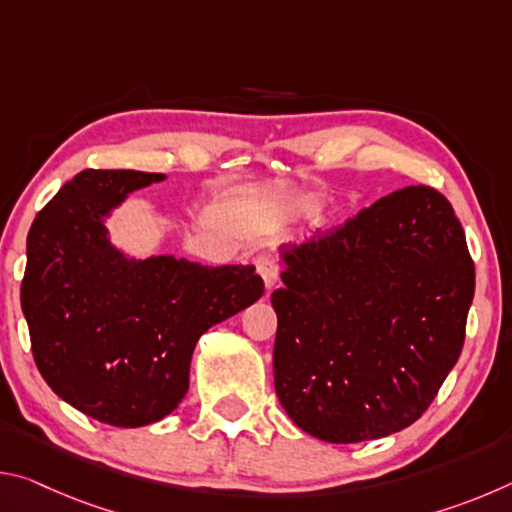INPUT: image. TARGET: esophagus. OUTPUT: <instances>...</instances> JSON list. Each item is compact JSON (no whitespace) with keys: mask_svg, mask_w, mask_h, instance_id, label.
I'll list each match as a JSON object with an SVG mask.
<instances>
[{"mask_svg":"<svg viewBox=\"0 0 512 512\" xmlns=\"http://www.w3.org/2000/svg\"><path fill=\"white\" fill-rule=\"evenodd\" d=\"M255 268H257L259 277H262V280H264L266 289H273L275 284H277V280H280V266H277L273 255L259 253L255 257Z\"/></svg>","mask_w":512,"mask_h":512,"instance_id":"34e87169","label":"esophagus"}]
</instances>
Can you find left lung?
I'll list each match as a JSON object with an SVG mask.
<instances>
[{
  "instance_id": "1",
  "label": "left lung",
  "mask_w": 512,
  "mask_h": 512,
  "mask_svg": "<svg viewBox=\"0 0 512 512\" xmlns=\"http://www.w3.org/2000/svg\"><path fill=\"white\" fill-rule=\"evenodd\" d=\"M275 393L325 443L409 427L461 357L474 262L447 198L411 185L280 248Z\"/></svg>"
}]
</instances>
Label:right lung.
<instances>
[{
    "instance_id": "add662e5",
    "label": "right lung",
    "mask_w": 512,
    "mask_h": 512,
    "mask_svg": "<svg viewBox=\"0 0 512 512\" xmlns=\"http://www.w3.org/2000/svg\"><path fill=\"white\" fill-rule=\"evenodd\" d=\"M160 180L85 169L27 237L20 300L40 375L60 400L112 427H144L176 409L196 341L264 293L255 266L135 259L110 244V212Z\"/></svg>"
}]
</instances>
